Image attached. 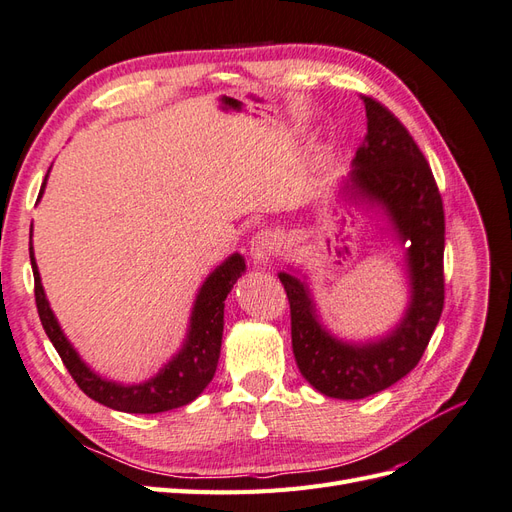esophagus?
Wrapping results in <instances>:
<instances>
[{
	"mask_svg": "<svg viewBox=\"0 0 512 512\" xmlns=\"http://www.w3.org/2000/svg\"><path fill=\"white\" fill-rule=\"evenodd\" d=\"M277 247H280V243H277V237L273 235V230L262 228L250 241V254H252L254 262L265 265V262H269L277 254Z\"/></svg>",
	"mask_w": 512,
	"mask_h": 512,
	"instance_id": "obj_1",
	"label": "esophagus"
}]
</instances>
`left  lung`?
<instances>
[{
  "label": "left lung",
  "instance_id": "8db88e82",
  "mask_svg": "<svg viewBox=\"0 0 512 512\" xmlns=\"http://www.w3.org/2000/svg\"><path fill=\"white\" fill-rule=\"evenodd\" d=\"M367 136L356 149L350 188L382 205L408 241L412 301L399 327L374 344H344L320 327L305 284L280 273L290 303L292 352L303 378L335 399L389 389L418 365L444 307V207L438 183L414 138L389 108L361 96Z\"/></svg>",
  "mask_w": 512,
  "mask_h": 512
}]
</instances>
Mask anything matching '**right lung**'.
I'll list each match as a JSON object with an SVG mask.
<instances>
[{"label":"right lung","mask_w":512,"mask_h":512,"mask_svg":"<svg viewBox=\"0 0 512 512\" xmlns=\"http://www.w3.org/2000/svg\"><path fill=\"white\" fill-rule=\"evenodd\" d=\"M44 183L40 194L44 190ZM29 258H32L34 294L42 327L46 335H49L57 354L61 356V361H64L66 369L70 371V376L87 397L119 412L156 414L190 404V401H194L205 391L220 359L224 333V301L230 288L235 286V282L245 271V262L239 254H232L224 265H220L207 277V282L200 288L192 312L190 335L185 339L181 352L168 365H164L156 378L132 386L104 380L81 361V356L76 354L64 333H61L49 301L44 297L32 243H29Z\"/></svg>","instance_id":"add662e5"}]
</instances>
